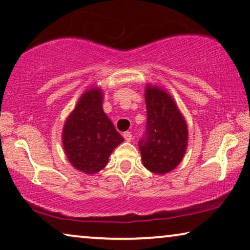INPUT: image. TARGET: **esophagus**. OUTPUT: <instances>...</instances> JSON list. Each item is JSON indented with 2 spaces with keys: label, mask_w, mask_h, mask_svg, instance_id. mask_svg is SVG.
I'll return each instance as SVG.
<instances>
[{
  "label": "esophagus",
  "mask_w": 250,
  "mask_h": 250,
  "mask_svg": "<svg viewBox=\"0 0 250 250\" xmlns=\"http://www.w3.org/2000/svg\"><path fill=\"white\" fill-rule=\"evenodd\" d=\"M123 136H124L126 142H130V141H132V138H133L132 133H130V132H125L124 134H123Z\"/></svg>",
  "instance_id": "1"
}]
</instances>
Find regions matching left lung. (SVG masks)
Segmentation results:
<instances>
[{
	"instance_id": "8db88e82",
	"label": "left lung",
	"mask_w": 250,
	"mask_h": 250,
	"mask_svg": "<svg viewBox=\"0 0 250 250\" xmlns=\"http://www.w3.org/2000/svg\"><path fill=\"white\" fill-rule=\"evenodd\" d=\"M146 133L138 143L143 165L149 172L165 174L178 167L188 147L186 118L164 88L147 83Z\"/></svg>"
}]
</instances>
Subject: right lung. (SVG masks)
Listing matches in <instances>:
<instances>
[{
  "mask_svg": "<svg viewBox=\"0 0 250 250\" xmlns=\"http://www.w3.org/2000/svg\"><path fill=\"white\" fill-rule=\"evenodd\" d=\"M103 101L101 87L83 91L62 129L68 161L76 170L90 175L103 170L114 148L124 142L104 112Z\"/></svg>",
  "mask_w": 250,
  "mask_h": 250,
  "instance_id": "1",
  "label": "right lung"
}]
</instances>
